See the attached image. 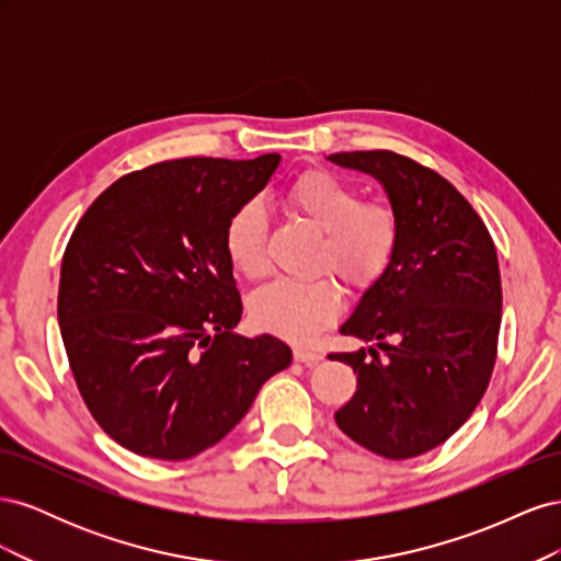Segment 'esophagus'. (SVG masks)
Instances as JSON below:
<instances>
[{"mask_svg":"<svg viewBox=\"0 0 561 561\" xmlns=\"http://www.w3.org/2000/svg\"><path fill=\"white\" fill-rule=\"evenodd\" d=\"M295 360L301 363V365H307V367H313L322 360V353L307 351V348H295Z\"/></svg>","mask_w":561,"mask_h":561,"instance_id":"esophagus-1","label":"esophagus"}]
</instances>
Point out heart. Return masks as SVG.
Returning a JSON list of instances; mask_svg holds the SVG:
<instances>
[{"label":"heart","mask_w":561,"mask_h":561,"mask_svg":"<svg viewBox=\"0 0 561 561\" xmlns=\"http://www.w3.org/2000/svg\"><path fill=\"white\" fill-rule=\"evenodd\" d=\"M285 206L322 236L316 271H332L351 290L377 283L400 245V217L383 203H363L358 186L328 171H309L285 190ZM268 215L260 201H245L227 219L225 248L250 280L268 271ZM342 299L332 280H276L250 301L252 320L266 332L309 344L336 320Z\"/></svg>","instance_id":"b5f03b06"}]
</instances>
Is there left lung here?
<instances>
[{
    "label": "left lung",
    "instance_id": "left-lung-1",
    "mask_svg": "<svg viewBox=\"0 0 561 561\" xmlns=\"http://www.w3.org/2000/svg\"><path fill=\"white\" fill-rule=\"evenodd\" d=\"M332 163L375 178L400 217V245L339 332L377 342L330 353L358 375L334 421L353 443L402 461L443 445L482 400L496 363L501 274L494 241L443 175L388 149Z\"/></svg>",
    "mask_w": 561,
    "mask_h": 561
}]
</instances>
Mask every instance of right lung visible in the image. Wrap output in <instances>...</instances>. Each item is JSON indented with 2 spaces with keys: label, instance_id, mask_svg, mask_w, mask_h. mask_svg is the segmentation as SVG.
Returning a JSON list of instances; mask_svg holds the SVG:
<instances>
[{
  "label": "right lung",
  "instance_id": "add662e5",
  "mask_svg": "<svg viewBox=\"0 0 561 561\" xmlns=\"http://www.w3.org/2000/svg\"><path fill=\"white\" fill-rule=\"evenodd\" d=\"M280 154L175 159L118 178L62 254L58 322L79 393L114 443L184 461L217 445L293 351L241 336L225 248L231 213Z\"/></svg>",
  "mask_w": 561,
  "mask_h": 561
}]
</instances>
